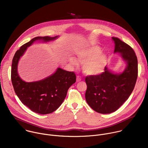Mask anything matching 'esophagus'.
Returning <instances> with one entry per match:
<instances>
[{
  "label": "esophagus",
  "instance_id": "34e87169",
  "mask_svg": "<svg viewBox=\"0 0 148 148\" xmlns=\"http://www.w3.org/2000/svg\"><path fill=\"white\" fill-rule=\"evenodd\" d=\"M81 80H82L81 77H80V76H77V78H76V82H80V81H81Z\"/></svg>",
  "mask_w": 148,
  "mask_h": 148
}]
</instances>
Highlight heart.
<instances>
[{"mask_svg":"<svg viewBox=\"0 0 148 148\" xmlns=\"http://www.w3.org/2000/svg\"><path fill=\"white\" fill-rule=\"evenodd\" d=\"M99 47H93L88 49L82 50L77 54V60L83 64V70L87 75H97L104 71L107 61L105 53H101ZM71 62L73 65H77L76 59L72 58Z\"/></svg>","mask_w":148,"mask_h":148,"instance_id":"1","label":"heart"}]
</instances>
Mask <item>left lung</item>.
Instances as JSON below:
<instances>
[{
	"mask_svg": "<svg viewBox=\"0 0 148 148\" xmlns=\"http://www.w3.org/2000/svg\"><path fill=\"white\" fill-rule=\"evenodd\" d=\"M114 53H119L127 65L121 73H114L107 66L101 74L86 77L87 88L86 99L88 104L100 114L117 110L130 97L138 76V60L134 51L118 38L112 37Z\"/></svg>",
	"mask_w": 148,
	"mask_h": 148,
	"instance_id": "1",
	"label": "left lung"
}]
</instances>
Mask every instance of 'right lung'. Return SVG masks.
Listing matches in <instances>:
<instances>
[{"mask_svg": "<svg viewBox=\"0 0 148 148\" xmlns=\"http://www.w3.org/2000/svg\"><path fill=\"white\" fill-rule=\"evenodd\" d=\"M56 38V36L35 37L18 50L12 59L11 77L15 94L24 105L40 114L51 113L61 106L69 88L76 82V75L74 72L58 68L55 73L43 80L28 83L19 77L17 71L18 64L27 47L34 42L40 40L47 42Z\"/></svg>", "mask_w": 148, "mask_h": 148, "instance_id": "obj_1", "label": "right lung"}]
</instances>
